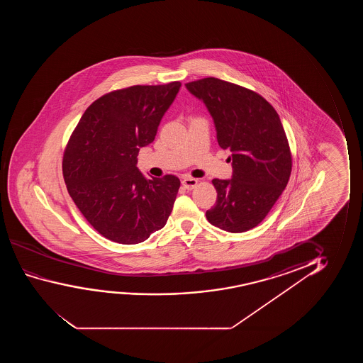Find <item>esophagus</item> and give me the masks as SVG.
I'll use <instances>...</instances> for the list:
<instances>
[{
  "instance_id": "34e87169",
  "label": "esophagus",
  "mask_w": 363,
  "mask_h": 363,
  "mask_svg": "<svg viewBox=\"0 0 363 363\" xmlns=\"http://www.w3.org/2000/svg\"><path fill=\"white\" fill-rule=\"evenodd\" d=\"M197 184H199V179H192V177H189V176H184V179H182V186L186 189H194L197 186Z\"/></svg>"
}]
</instances>
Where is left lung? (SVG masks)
Returning a JSON list of instances; mask_svg holds the SVG:
<instances>
[{"mask_svg":"<svg viewBox=\"0 0 363 363\" xmlns=\"http://www.w3.org/2000/svg\"><path fill=\"white\" fill-rule=\"evenodd\" d=\"M212 115L217 141L232 152L230 179H214L217 201L211 224L242 233L257 227L288 184L293 159L278 113L262 95L218 78L186 84Z\"/></svg>","mask_w":363,"mask_h":363,"instance_id":"obj_1","label":"left lung"}]
</instances>
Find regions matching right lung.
I'll return each instance as SVG.
<instances>
[{"label":"right lung","instance_id":"right-lung-1","mask_svg":"<svg viewBox=\"0 0 363 363\" xmlns=\"http://www.w3.org/2000/svg\"><path fill=\"white\" fill-rule=\"evenodd\" d=\"M181 83L133 85L95 100L75 126L63 155L67 189L90 225L120 244H138L164 227L179 177L146 179L140 147L155 140Z\"/></svg>","mask_w":363,"mask_h":363}]
</instances>
